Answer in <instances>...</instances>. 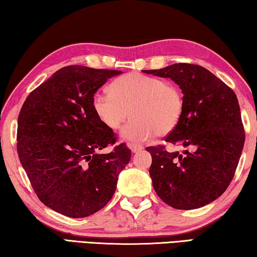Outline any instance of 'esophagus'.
Segmentation results:
<instances>
[{"label":"esophagus","mask_w":257,"mask_h":257,"mask_svg":"<svg viewBox=\"0 0 257 257\" xmlns=\"http://www.w3.org/2000/svg\"><path fill=\"white\" fill-rule=\"evenodd\" d=\"M128 146H129V149L132 150L133 153H136V152H139V151H142L143 149H144V147H143V145L135 144V143H130Z\"/></svg>","instance_id":"1"}]
</instances>
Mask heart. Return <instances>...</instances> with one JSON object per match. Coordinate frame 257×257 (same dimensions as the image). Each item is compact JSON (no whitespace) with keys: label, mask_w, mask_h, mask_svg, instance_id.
<instances>
[{"label":"heart","mask_w":257,"mask_h":257,"mask_svg":"<svg viewBox=\"0 0 257 257\" xmlns=\"http://www.w3.org/2000/svg\"><path fill=\"white\" fill-rule=\"evenodd\" d=\"M93 110L101 122L118 129L130 115L121 135L130 142H143L176 127L184 113L180 89L158 77L132 72L110 85V93H97Z\"/></svg>","instance_id":"1"}]
</instances>
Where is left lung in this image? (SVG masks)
Listing matches in <instances>:
<instances>
[{
  "label": "left lung",
  "mask_w": 257,
  "mask_h": 257,
  "mask_svg": "<svg viewBox=\"0 0 257 257\" xmlns=\"http://www.w3.org/2000/svg\"><path fill=\"white\" fill-rule=\"evenodd\" d=\"M145 73L170 78L184 94V113L168 144L189 147L184 154L164 145L146 147L150 175L164 203L194 210L215 201L231 182L240 159L245 132L233 90L197 64L175 63Z\"/></svg>",
  "instance_id": "1"
}]
</instances>
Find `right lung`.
Listing matches in <instances>:
<instances>
[{
	"label": "right lung",
	"mask_w": 257,
	"mask_h": 257,
	"mask_svg": "<svg viewBox=\"0 0 257 257\" xmlns=\"http://www.w3.org/2000/svg\"><path fill=\"white\" fill-rule=\"evenodd\" d=\"M118 70L68 66L26 98L18 116L17 150L44 205L69 217L92 215L106 205L119 173L132 158L93 110L96 90Z\"/></svg>",
	"instance_id": "obj_1"
}]
</instances>
